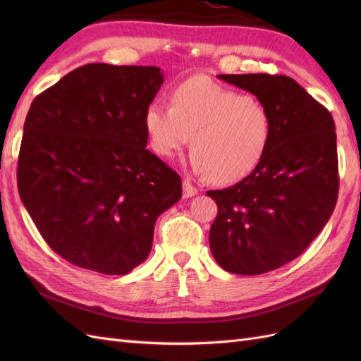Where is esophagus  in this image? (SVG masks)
Wrapping results in <instances>:
<instances>
[{"mask_svg":"<svg viewBox=\"0 0 361 361\" xmlns=\"http://www.w3.org/2000/svg\"><path fill=\"white\" fill-rule=\"evenodd\" d=\"M182 185H183V199L194 197V195L199 192V190L195 188L194 185H192L190 180H187V179H185V180L182 182Z\"/></svg>","mask_w":361,"mask_h":361,"instance_id":"34e87169","label":"esophagus"}]
</instances>
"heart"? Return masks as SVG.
Here are the masks:
<instances>
[{
  "label": "heart",
  "mask_w": 361,
  "mask_h": 361,
  "mask_svg": "<svg viewBox=\"0 0 361 361\" xmlns=\"http://www.w3.org/2000/svg\"><path fill=\"white\" fill-rule=\"evenodd\" d=\"M150 147L171 159L190 143V167L212 183L248 178L267 157L272 130L268 108L250 96L194 76L171 93L170 106L152 102L145 111Z\"/></svg>",
  "instance_id": "1"
}]
</instances>
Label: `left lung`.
<instances>
[{"mask_svg": "<svg viewBox=\"0 0 361 361\" xmlns=\"http://www.w3.org/2000/svg\"><path fill=\"white\" fill-rule=\"evenodd\" d=\"M216 76L255 94L274 125L268 154L248 178L207 191L218 206L209 231L216 264L257 276L298 257L329 223L338 192L336 125L289 76Z\"/></svg>", "mask_w": 361, "mask_h": 361, "instance_id": "1", "label": "left lung"}]
</instances>
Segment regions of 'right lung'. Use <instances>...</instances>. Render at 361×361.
<instances>
[{
	"label": "right lung",
	"mask_w": 361,
	"mask_h": 361,
	"mask_svg": "<svg viewBox=\"0 0 361 361\" xmlns=\"http://www.w3.org/2000/svg\"><path fill=\"white\" fill-rule=\"evenodd\" d=\"M157 66L85 64L32 101L18 159V190L47 244L71 264L123 276L145 262L157 218L182 180L146 149L145 111Z\"/></svg>",
	"instance_id": "1"
}]
</instances>
